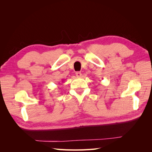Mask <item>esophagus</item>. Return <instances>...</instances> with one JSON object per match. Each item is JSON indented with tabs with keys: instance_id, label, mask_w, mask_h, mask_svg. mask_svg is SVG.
<instances>
[{
	"instance_id": "esophagus-1",
	"label": "esophagus",
	"mask_w": 152,
	"mask_h": 152,
	"mask_svg": "<svg viewBox=\"0 0 152 152\" xmlns=\"http://www.w3.org/2000/svg\"><path fill=\"white\" fill-rule=\"evenodd\" d=\"M75 75H76V76H77V77H80L82 75V73H81V72H77L75 73Z\"/></svg>"
}]
</instances>
